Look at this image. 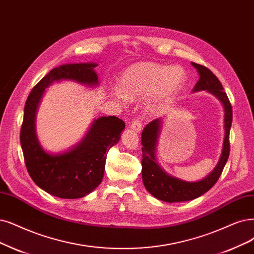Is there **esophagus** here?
<instances>
[{
  "instance_id": "34e87169",
  "label": "esophagus",
  "mask_w": 254,
  "mask_h": 254,
  "mask_svg": "<svg viewBox=\"0 0 254 254\" xmlns=\"http://www.w3.org/2000/svg\"><path fill=\"white\" fill-rule=\"evenodd\" d=\"M129 127L132 128V129H134L135 132H140V130H141V127H142L141 121H140L139 118H135L132 122H130Z\"/></svg>"
}]
</instances>
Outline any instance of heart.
<instances>
[{
    "label": "heart",
    "instance_id": "1",
    "mask_svg": "<svg viewBox=\"0 0 254 254\" xmlns=\"http://www.w3.org/2000/svg\"><path fill=\"white\" fill-rule=\"evenodd\" d=\"M186 81V72L180 65L163 64L153 62L137 63L122 73L115 91L117 98L126 100L154 94V100L173 95Z\"/></svg>",
    "mask_w": 254,
    "mask_h": 254
}]
</instances>
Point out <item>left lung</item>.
Here are the masks:
<instances>
[{
    "label": "left lung",
    "mask_w": 254,
    "mask_h": 254,
    "mask_svg": "<svg viewBox=\"0 0 254 254\" xmlns=\"http://www.w3.org/2000/svg\"><path fill=\"white\" fill-rule=\"evenodd\" d=\"M191 64L198 70L200 75V78L192 91L207 90L217 96L224 106L225 139L223 152L217 167L204 180L199 182H185L179 180L163 172L156 161L155 148L159 135V127H160V120L155 119L147 124L141 134L142 181L149 193H152L155 198L168 203L193 200L208 191L219 180L230 153L229 133L232 122V108L227 94L224 92L222 83L218 77L208 68L195 63H191Z\"/></svg>",
    "instance_id": "obj_1"
}]
</instances>
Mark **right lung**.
I'll list each match as a JSON object with an SVG mask.
<instances>
[{"label":"right lung","instance_id":"obj_1","mask_svg":"<svg viewBox=\"0 0 254 254\" xmlns=\"http://www.w3.org/2000/svg\"><path fill=\"white\" fill-rule=\"evenodd\" d=\"M96 64H69L52 69L28 96L20 140L26 168L33 182L43 190L62 199H77L100 184L105 174L109 149L114 146L125 128L124 120L103 116L93 122L86 138L72 151L61 155L46 153L35 136V112L45 88L55 80L71 79L94 86L98 76Z\"/></svg>","mask_w":254,"mask_h":254}]
</instances>
